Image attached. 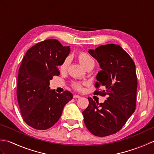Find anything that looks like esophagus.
<instances>
[{"label":"esophagus","mask_w":154,"mask_h":154,"mask_svg":"<svg viewBox=\"0 0 154 154\" xmlns=\"http://www.w3.org/2000/svg\"><path fill=\"white\" fill-rule=\"evenodd\" d=\"M81 97L79 95H77V94H75V95H73V98L74 99H79Z\"/></svg>","instance_id":"obj_1"}]
</instances>
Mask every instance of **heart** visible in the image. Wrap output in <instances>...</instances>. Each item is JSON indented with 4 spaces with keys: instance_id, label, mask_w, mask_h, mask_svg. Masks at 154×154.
<instances>
[{
    "instance_id": "obj_1",
    "label": "heart",
    "mask_w": 154,
    "mask_h": 154,
    "mask_svg": "<svg viewBox=\"0 0 154 154\" xmlns=\"http://www.w3.org/2000/svg\"><path fill=\"white\" fill-rule=\"evenodd\" d=\"M78 59L80 61V63L83 66L87 69L88 67H89L91 66H94V61L93 60V58L89 54H88L87 53H85V52H81V53L79 54L78 55ZM70 63V58L69 57H66L63 60V61L62 62V63L61 64L60 69L61 71H65L69 67ZM83 83H79V82H75L73 84H72V86L74 88V89H77L78 91H81L82 90L83 87Z\"/></svg>"
}]
</instances>
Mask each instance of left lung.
<instances>
[{
  "label": "left lung",
  "instance_id": "8db88e82",
  "mask_svg": "<svg viewBox=\"0 0 154 154\" xmlns=\"http://www.w3.org/2000/svg\"><path fill=\"white\" fill-rule=\"evenodd\" d=\"M89 53L99 63L95 94L108 95L103 103L91 98L83 112L84 122L93 135L104 137L119 132L136 109L138 81L136 65L126 51L116 44L103 45Z\"/></svg>",
  "mask_w": 154,
  "mask_h": 154
}]
</instances>
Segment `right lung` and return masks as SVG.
<instances>
[{"label":"right lung","instance_id":"1","mask_svg":"<svg viewBox=\"0 0 154 154\" xmlns=\"http://www.w3.org/2000/svg\"><path fill=\"white\" fill-rule=\"evenodd\" d=\"M70 52L54 39L40 42L29 49L20 66L17 99L24 122L34 129L44 130L56 123L69 101V91L63 93L50 90V81L60 75L57 66Z\"/></svg>","mask_w":154,"mask_h":154}]
</instances>
